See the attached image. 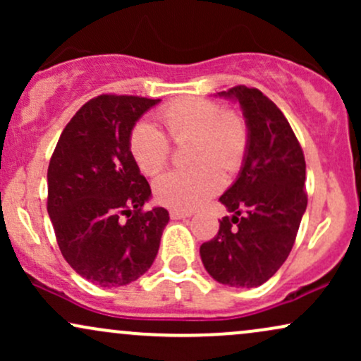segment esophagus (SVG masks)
<instances>
[{
  "label": "esophagus",
  "mask_w": 361,
  "mask_h": 361,
  "mask_svg": "<svg viewBox=\"0 0 361 361\" xmlns=\"http://www.w3.org/2000/svg\"><path fill=\"white\" fill-rule=\"evenodd\" d=\"M169 217H171L173 221H181V219L192 217V212H183V210H171V212H169Z\"/></svg>",
  "instance_id": "esophagus-1"
}]
</instances>
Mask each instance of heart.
<instances>
[{"instance_id":"b5f03b06","label":"heart","mask_w":361,"mask_h":361,"mask_svg":"<svg viewBox=\"0 0 361 361\" xmlns=\"http://www.w3.org/2000/svg\"><path fill=\"white\" fill-rule=\"evenodd\" d=\"M159 120L175 142L192 139L188 169L159 176L156 200L175 210H193L222 188V169L229 175L241 169L250 146L246 122L233 110L202 98H181L159 110ZM130 152L140 171L157 175L169 159V140L149 122L135 123L130 132Z\"/></svg>"}]
</instances>
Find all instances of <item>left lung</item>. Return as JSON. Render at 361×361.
<instances>
[{
    "label": "left lung",
    "instance_id": "1",
    "mask_svg": "<svg viewBox=\"0 0 361 361\" xmlns=\"http://www.w3.org/2000/svg\"><path fill=\"white\" fill-rule=\"evenodd\" d=\"M217 97L241 105L250 146L238 178L219 198L233 215L219 221L200 258L219 283L259 287L288 258L307 209L304 152L288 120L259 90L235 86Z\"/></svg>",
    "mask_w": 361,
    "mask_h": 361
}]
</instances>
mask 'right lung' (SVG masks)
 <instances>
[{"label": "right lung", "mask_w": 361, "mask_h": 361, "mask_svg": "<svg viewBox=\"0 0 361 361\" xmlns=\"http://www.w3.org/2000/svg\"><path fill=\"white\" fill-rule=\"evenodd\" d=\"M157 103L126 94L93 98L62 130L49 163L47 212L59 250L78 275L100 287L144 275L169 222L163 207L142 212L151 186L128 144L135 122Z\"/></svg>", "instance_id": "obj_1"}]
</instances>
